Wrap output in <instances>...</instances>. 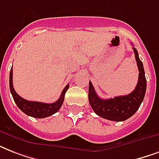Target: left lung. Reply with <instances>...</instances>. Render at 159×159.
<instances>
[{
    "mask_svg": "<svg viewBox=\"0 0 159 159\" xmlns=\"http://www.w3.org/2000/svg\"><path fill=\"white\" fill-rule=\"evenodd\" d=\"M139 69V80L133 92L126 96L116 97L111 99L100 98L95 92L92 83L89 82L88 99L92 110L97 116L112 121H124L133 116L139 108L145 96L147 82L143 62L139 57L138 51L133 47Z\"/></svg>",
    "mask_w": 159,
    "mask_h": 159,
    "instance_id": "obj_1",
    "label": "left lung"
}]
</instances>
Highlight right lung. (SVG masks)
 Here are the masks:
<instances>
[{"label": "right lung", "mask_w": 159, "mask_h": 159, "mask_svg": "<svg viewBox=\"0 0 159 159\" xmlns=\"http://www.w3.org/2000/svg\"><path fill=\"white\" fill-rule=\"evenodd\" d=\"M12 75H13V71H12V67H11V72H10L11 93L17 106L20 109V111H23L27 116H30L34 118H45V117H48V116H50L55 114L61 108L63 101H64L65 93L69 88V85L67 84L64 87V89L62 90V93H61L59 99L53 103L48 104V103H43V102H30V101L24 99L16 93L13 87V79H12L13 76Z\"/></svg>", "instance_id": "add662e5"}]
</instances>
